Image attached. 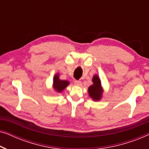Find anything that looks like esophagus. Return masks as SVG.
<instances>
[{
  "label": "esophagus",
  "mask_w": 149,
  "mask_h": 149,
  "mask_svg": "<svg viewBox=\"0 0 149 149\" xmlns=\"http://www.w3.org/2000/svg\"><path fill=\"white\" fill-rule=\"evenodd\" d=\"M74 84L77 86H81L82 85V82L81 81H74Z\"/></svg>",
  "instance_id": "obj_1"
}]
</instances>
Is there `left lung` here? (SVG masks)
<instances>
[{
  "label": "left lung",
  "mask_w": 149,
  "mask_h": 149,
  "mask_svg": "<svg viewBox=\"0 0 149 149\" xmlns=\"http://www.w3.org/2000/svg\"><path fill=\"white\" fill-rule=\"evenodd\" d=\"M93 85L89 87L88 92L91 98L94 101H99L102 96L103 89L101 86V81L98 76L95 74L92 79Z\"/></svg>",
  "instance_id": "left-lung-1"
}]
</instances>
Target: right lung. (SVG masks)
Instances as JSON below:
<instances>
[{
    "label": "right lung",
    "mask_w": 149,
    "mask_h": 149,
    "mask_svg": "<svg viewBox=\"0 0 149 149\" xmlns=\"http://www.w3.org/2000/svg\"><path fill=\"white\" fill-rule=\"evenodd\" d=\"M69 85L68 81H62L59 79V74H56L54 77L53 87L57 92L61 93Z\"/></svg>",
    "instance_id": "1"
}]
</instances>
